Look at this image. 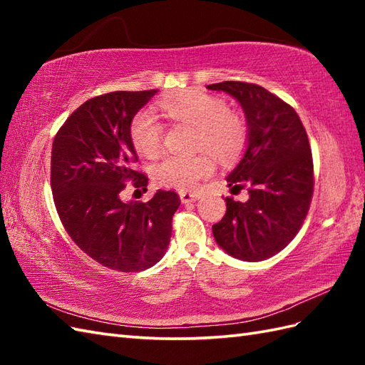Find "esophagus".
Here are the masks:
<instances>
[{"mask_svg": "<svg viewBox=\"0 0 365 365\" xmlns=\"http://www.w3.org/2000/svg\"><path fill=\"white\" fill-rule=\"evenodd\" d=\"M178 196H180V200L182 204H191L195 202V200H197V192H191V191H180L178 192Z\"/></svg>", "mask_w": 365, "mask_h": 365, "instance_id": "esophagus-1", "label": "esophagus"}]
</instances>
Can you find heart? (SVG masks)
Segmentation results:
<instances>
[{"mask_svg": "<svg viewBox=\"0 0 365 365\" xmlns=\"http://www.w3.org/2000/svg\"><path fill=\"white\" fill-rule=\"evenodd\" d=\"M158 108L168 119L196 127L195 147L210 152L220 161H232L243 152L247 141L246 122L230 111L226 100L191 89L163 100ZM163 130L150 111L138 113L130 125V139L135 150L144 158H153L161 149ZM213 163L205 153L195 157L166 155L152 166V178L160 187L191 190L208 177Z\"/></svg>", "mask_w": 365, "mask_h": 365, "instance_id": "b5f03b06", "label": "heart"}]
</instances>
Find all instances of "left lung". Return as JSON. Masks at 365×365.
I'll use <instances>...</instances> for the list:
<instances>
[{
  "instance_id": "8db88e82",
  "label": "left lung",
  "mask_w": 365,
  "mask_h": 365,
  "mask_svg": "<svg viewBox=\"0 0 365 365\" xmlns=\"http://www.w3.org/2000/svg\"><path fill=\"white\" fill-rule=\"evenodd\" d=\"M208 89L227 92L242 105L247 145L227 175L234 190L247 188V200L226 197L224 218L213 237L229 255L260 262L282 251L298 234L314 195V163L299 115L259 84L224 81Z\"/></svg>"
}]
</instances>
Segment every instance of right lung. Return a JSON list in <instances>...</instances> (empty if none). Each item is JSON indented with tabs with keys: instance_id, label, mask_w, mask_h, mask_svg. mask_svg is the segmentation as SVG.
<instances>
[{
	"instance_id": "right-lung-1",
	"label": "right lung",
	"mask_w": 365,
	"mask_h": 365,
	"mask_svg": "<svg viewBox=\"0 0 365 365\" xmlns=\"http://www.w3.org/2000/svg\"><path fill=\"white\" fill-rule=\"evenodd\" d=\"M155 94L115 91L89 98L58 130L51 149L53 200L67 234L100 265L128 273L161 260L180 205L175 191L163 190L149 202L122 200L127 182L147 190L149 178L135 169L130 125Z\"/></svg>"
}]
</instances>
